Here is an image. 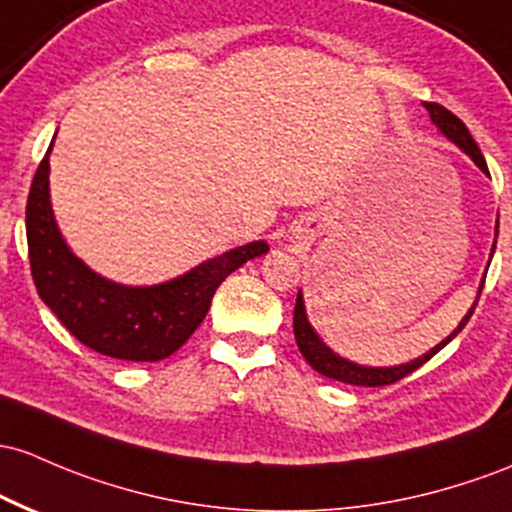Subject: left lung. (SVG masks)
I'll use <instances>...</instances> for the list:
<instances>
[{
	"label": "left lung",
	"mask_w": 512,
	"mask_h": 512,
	"mask_svg": "<svg viewBox=\"0 0 512 512\" xmlns=\"http://www.w3.org/2000/svg\"><path fill=\"white\" fill-rule=\"evenodd\" d=\"M423 106H425V109H428L430 121L435 123L437 131H440L442 136L449 140V143L457 145V148L462 150L464 155H469L471 162H474V165L479 167L481 172L488 174L484 155H481L479 145H476L474 138H471L469 128H466L464 123L452 114V111H447L445 106L435 104V101H425ZM496 238H498V221H496ZM493 252H496V240H493V245H491V257H493ZM491 257H488V265H491ZM484 279H486V274H484ZM484 279H481L479 291H476V301H479L481 289H484ZM476 301L471 303V308H469V311H466V316L459 320L457 328H454L445 340L437 342L435 347H430V350L425 352V355L415 357V359H411V362L393 364V367H369V364L352 362V359L338 355V352L330 350V347L325 345L323 338H320V335H318V330L313 328L311 320H308L306 303H303V294H301V289H299V296H296V308H294L296 345H299L301 355L306 357V362L311 364V367L316 369L318 374L328 376V379L342 381V384H352V386H386V384H393V381L403 379V376H408L411 372H415V369H418V367H423V364L428 362L432 355H437V352H440L442 347L447 345V342H452L454 338H457V335L462 333L464 325L469 323L471 313H474V308H476Z\"/></svg>",
	"instance_id": "8db88e82"
}]
</instances>
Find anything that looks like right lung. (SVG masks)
I'll return each mask as SVG.
<instances>
[{"instance_id":"obj_1","label":"right lung","mask_w":512,"mask_h":512,"mask_svg":"<svg viewBox=\"0 0 512 512\" xmlns=\"http://www.w3.org/2000/svg\"><path fill=\"white\" fill-rule=\"evenodd\" d=\"M55 143V138H53ZM50 143L26 204V238L36 291L82 345L126 362L170 357L201 325L223 279L269 250L255 240L150 286L114 282L94 272L65 243L50 204Z\"/></svg>"}]
</instances>
